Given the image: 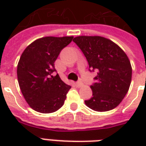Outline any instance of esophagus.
Returning <instances> with one entry per match:
<instances>
[{"label":"esophagus","instance_id":"esophagus-1","mask_svg":"<svg viewBox=\"0 0 146 146\" xmlns=\"http://www.w3.org/2000/svg\"><path fill=\"white\" fill-rule=\"evenodd\" d=\"M76 85L77 86V87H79V88H80V87H82V86L84 85V84H83L82 81H81V80H78V81L76 83Z\"/></svg>","mask_w":146,"mask_h":146}]
</instances>
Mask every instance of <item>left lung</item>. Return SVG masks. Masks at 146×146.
<instances>
[{
    "mask_svg": "<svg viewBox=\"0 0 146 146\" xmlns=\"http://www.w3.org/2000/svg\"><path fill=\"white\" fill-rule=\"evenodd\" d=\"M86 57L89 70H97L92 97L84 102L98 112L116 108L127 93L131 82L132 68L128 57L119 46L99 36H79L73 39Z\"/></svg>",
    "mask_w": 146,
    "mask_h": 146,
    "instance_id": "1",
    "label": "left lung"
}]
</instances>
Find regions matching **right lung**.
Instances as JSON below:
<instances>
[{
    "label": "right lung",
    "instance_id": "obj_1",
    "mask_svg": "<svg viewBox=\"0 0 146 146\" xmlns=\"http://www.w3.org/2000/svg\"><path fill=\"white\" fill-rule=\"evenodd\" d=\"M73 36H45L37 39L21 55L17 66L19 84L30 106L41 113H54L64 104L71 88L54 76V62Z\"/></svg>",
    "mask_w": 146,
    "mask_h": 146
}]
</instances>
